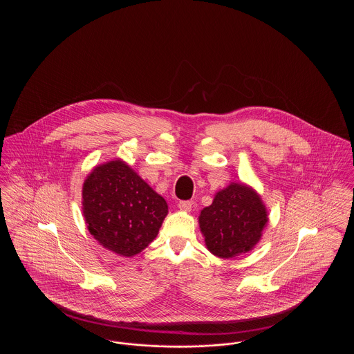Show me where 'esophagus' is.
<instances>
[{"mask_svg":"<svg viewBox=\"0 0 354 354\" xmlns=\"http://www.w3.org/2000/svg\"><path fill=\"white\" fill-rule=\"evenodd\" d=\"M177 205L183 211H191L192 209V202H188V201H181V202H178Z\"/></svg>","mask_w":354,"mask_h":354,"instance_id":"1","label":"esophagus"}]
</instances>
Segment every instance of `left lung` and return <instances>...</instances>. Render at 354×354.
<instances>
[{
	"label": "left lung",
	"mask_w": 354,
	"mask_h": 354,
	"mask_svg": "<svg viewBox=\"0 0 354 354\" xmlns=\"http://www.w3.org/2000/svg\"><path fill=\"white\" fill-rule=\"evenodd\" d=\"M199 223L208 251L229 259L251 251L259 243L267 211L254 191L233 183L203 208Z\"/></svg>",
	"instance_id": "obj_1"
}]
</instances>
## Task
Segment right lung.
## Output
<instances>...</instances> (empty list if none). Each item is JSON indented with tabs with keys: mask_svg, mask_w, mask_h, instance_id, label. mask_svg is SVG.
Here are the masks:
<instances>
[{
	"mask_svg": "<svg viewBox=\"0 0 354 354\" xmlns=\"http://www.w3.org/2000/svg\"><path fill=\"white\" fill-rule=\"evenodd\" d=\"M83 214L90 233L104 248L133 256L156 237L167 204L117 159L95 167L84 181Z\"/></svg>",
	"mask_w": 354,
	"mask_h": 354,
	"instance_id": "add662e5",
	"label": "right lung"
}]
</instances>
